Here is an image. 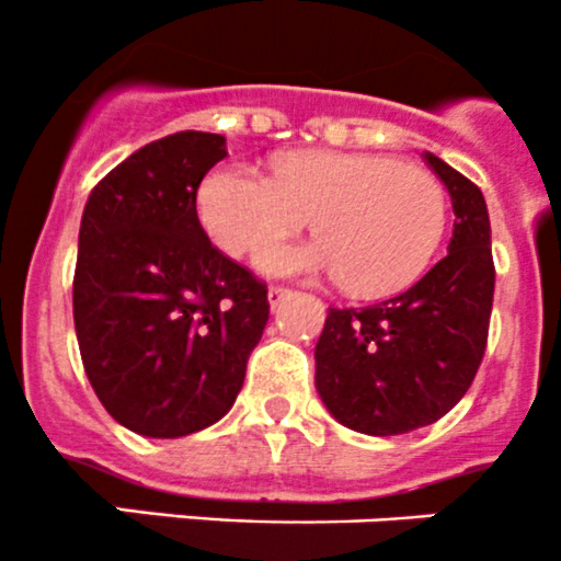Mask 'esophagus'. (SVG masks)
Wrapping results in <instances>:
<instances>
[{
    "label": "esophagus",
    "mask_w": 561,
    "mask_h": 561,
    "mask_svg": "<svg viewBox=\"0 0 561 561\" xmlns=\"http://www.w3.org/2000/svg\"><path fill=\"white\" fill-rule=\"evenodd\" d=\"M290 296H293V293L287 290V287H279V285L268 287V304H271V309L282 307V304H285Z\"/></svg>",
    "instance_id": "1"
}]
</instances>
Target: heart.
Wrapping results in <instances>:
<instances>
[{
  "instance_id": "b5f03b06",
  "label": "heart",
  "mask_w": 561,
  "mask_h": 561,
  "mask_svg": "<svg viewBox=\"0 0 561 561\" xmlns=\"http://www.w3.org/2000/svg\"><path fill=\"white\" fill-rule=\"evenodd\" d=\"M309 213L321 233L263 247L260 271L342 276L355 296H390L423 274L445 233L439 181L426 168L371 151H290L274 179L219 165L197 186V217L230 254L302 227Z\"/></svg>"
}]
</instances>
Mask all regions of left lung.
I'll return each instance as SVG.
<instances>
[{"label": "left lung", "mask_w": 561, "mask_h": 561, "mask_svg": "<svg viewBox=\"0 0 561 561\" xmlns=\"http://www.w3.org/2000/svg\"><path fill=\"white\" fill-rule=\"evenodd\" d=\"M454 203L448 254L410 290L364 309H328L314 347V388L342 426L393 437L439 421L472 386L494 301L483 192L423 154Z\"/></svg>", "instance_id": "obj_1"}]
</instances>
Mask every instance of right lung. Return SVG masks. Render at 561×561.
<instances>
[{"label": "right lung", "instance_id": "right-lung-1", "mask_svg": "<svg viewBox=\"0 0 561 561\" xmlns=\"http://www.w3.org/2000/svg\"><path fill=\"white\" fill-rule=\"evenodd\" d=\"M228 157L222 135H168L89 195L72 317L83 369L116 423L175 439L225 417L268 322V290L211 247L197 186Z\"/></svg>", "mask_w": 561, "mask_h": 561}]
</instances>
